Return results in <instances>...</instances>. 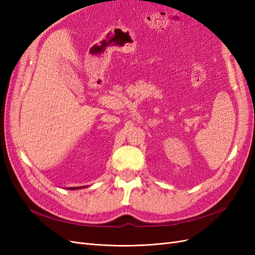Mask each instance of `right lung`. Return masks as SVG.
<instances>
[{"label": "right lung", "instance_id": "obj_1", "mask_svg": "<svg viewBox=\"0 0 255 255\" xmlns=\"http://www.w3.org/2000/svg\"><path fill=\"white\" fill-rule=\"evenodd\" d=\"M86 186H80V187H68V189L70 190H74V189H81V188H85Z\"/></svg>", "mask_w": 255, "mask_h": 255}]
</instances>
